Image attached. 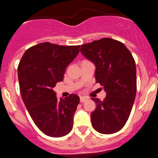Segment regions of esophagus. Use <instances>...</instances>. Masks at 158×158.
Listing matches in <instances>:
<instances>
[{
	"label": "esophagus",
	"mask_w": 158,
	"mask_h": 158,
	"mask_svg": "<svg viewBox=\"0 0 158 158\" xmlns=\"http://www.w3.org/2000/svg\"><path fill=\"white\" fill-rule=\"evenodd\" d=\"M88 97H86V96H81L80 97V101L81 102V103H83V102L86 101V100H88Z\"/></svg>",
	"instance_id": "34e87169"
}]
</instances>
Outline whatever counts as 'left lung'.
<instances>
[{"mask_svg": "<svg viewBox=\"0 0 158 158\" xmlns=\"http://www.w3.org/2000/svg\"><path fill=\"white\" fill-rule=\"evenodd\" d=\"M81 52L95 64L96 82L107 94L104 100L91 98L96 105L92 125L99 133H115L126 124L136 96L135 59L123 43L110 38L81 45Z\"/></svg>", "mask_w": 158, "mask_h": 158, "instance_id": "8db88e82", "label": "left lung"}]
</instances>
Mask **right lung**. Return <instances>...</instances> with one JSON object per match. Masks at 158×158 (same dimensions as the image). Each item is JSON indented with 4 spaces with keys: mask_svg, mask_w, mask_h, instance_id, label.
I'll use <instances>...</instances> for the list:
<instances>
[{
    "mask_svg": "<svg viewBox=\"0 0 158 158\" xmlns=\"http://www.w3.org/2000/svg\"><path fill=\"white\" fill-rule=\"evenodd\" d=\"M80 51V46L42 43L25 51L18 65L22 99L37 127L46 135L59 138L73 128L80 98L70 94L58 100L53 88L63 81L65 68Z\"/></svg>",
    "mask_w": 158,
    "mask_h": 158,
    "instance_id": "1",
    "label": "right lung"
}]
</instances>
